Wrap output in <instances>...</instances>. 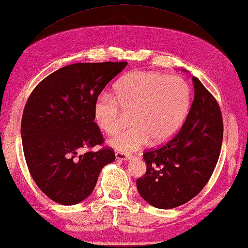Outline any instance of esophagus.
Returning <instances> with one entry per match:
<instances>
[{"label": "esophagus", "mask_w": 248, "mask_h": 248, "mask_svg": "<svg viewBox=\"0 0 248 248\" xmlns=\"http://www.w3.org/2000/svg\"><path fill=\"white\" fill-rule=\"evenodd\" d=\"M115 158L117 160H124V161H127V160L132 159V155H131L123 154V153H116L115 154Z\"/></svg>", "instance_id": "34e87169"}]
</instances>
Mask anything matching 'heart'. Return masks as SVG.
Wrapping results in <instances>:
<instances>
[{
  "mask_svg": "<svg viewBox=\"0 0 248 248\" xmlns=\"http://www.w3.org/2000/svg\"><path fill=\"white\" fill-rule=\"evenodd\" d=\"M115 97L102 93L93 103V117L101 131L113 135L132 113V127L108 141L121 153H132L153 140L162 144L182 127L190 107V89L180 77L157 72L127 74L115 85Z\"/></svg>",
  "mask_w": 248,
  "mask_h": 248,
  "instance_id": "b5f03b06",
  "label": "heart"
}]
</instances>
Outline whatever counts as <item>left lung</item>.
<instances>
[{"label": "left lung", "mask_w": 248, "mask_h": 248, "mask_svg": "<svg viewBox=\"0 0 248 248\" xmlns=\"http://www.w3.org/2000/svg\"><path fill=\"white\" fill-rule=\"evenodd\" d=\"M192 80L194 101L183 126L167 144L144 154L146 174L136 181L140 196L159 209H172L196 196L209 181L220 155V108L197 77Z\"/></svg>", "instance_id": "obj_1"}]
</instances>
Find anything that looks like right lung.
Instances as JSON below:
<instances>
[{
  "label": "right lung",
  "instance_id": "1",
  "mask_svg": "<svg viewBox=\"0 0 248 248\" xmlns=\"http://www.w3.org/2000/svg\"><path fill=\"white\" fill-rule=\"evenodd\" d=\"M126 62L76 63L50 74L30 94L21 119V141L28 170L52 201L72 206L93 193L100 171L115 160L103 148L93 120V103Z\"/></svg>",
  "mask_w": 248,
  "mask_h": 248
}]
</instances>
